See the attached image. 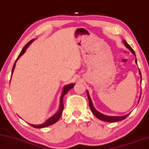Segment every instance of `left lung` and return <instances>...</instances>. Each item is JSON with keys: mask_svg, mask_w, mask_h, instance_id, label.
Instances as JSON below:
<instances>
[{"mask_svg": "<svg viewBox=\"0 0 149 149\" xmlns=\"http://www.w3.org/2000/svg\"><path fill=\"white\" fill-rule=\"evenodd\" d=\"M124 43L125 46L127 47V48L132 52V53L135 56V52L134 51V49L132 48V47L130 46L129 44L126 42V40H124ZM135 63H137V59H135ZM139 74L141 76V71H140L139 69ZM141 95H140V97L139 99V100H138V102H139V100H140V98H141ZM87 95H88V100H89V105H90V108L91 109V111H92L93 114H94V115L96 117H97L98 119L101 120H103V121H105V122H115L122 120L125 119L126 118V117L128 116V115L130 114H126V115L122 116H111L105 115V114L100 113V112L97 111L94 108V107H93V105L92 100H91V98L90 97L89 93H88V91H87Z\"/></svg>", "mask_w": 149, "mask_h": 149, "instance_id": "1", "label": "left lung"}]
</instances>
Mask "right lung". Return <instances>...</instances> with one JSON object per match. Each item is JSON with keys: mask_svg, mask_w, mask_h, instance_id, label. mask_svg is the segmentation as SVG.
Returning a JSON list of instances; mask_svg holds the SVG:
<instances>
[{"mask_svg": "<svg viewBox=\"0 0 149 149\" xmlns=\"http://www.w3.org/2000/svg\"><path fill=\"white\" fill-rule=\"evenodd\" d=\"M33 40H34V39H33V40H31V41L29 42L27 44H26V45L24 47H23V48L22 49V52H20L19 55V56H18L17 58L16 59V61H15V63L14 65V66H13L12 70V74L13 72H14V68H15V63H16L17 60L19 59V57L22 56L23 54L25 53L26 49L28 48L29 46L30 45L31 43L32 42ZM74 84H70L65 86L64 87L61 96V98H60V105H59V110H58V111H57L56 114H54L53 116H52L51 118H49V119L47 120L45 122H44L43 124H40V125H33V124H29L31 126H33V127H35V128H42V127H45L50 126V125H52V124H54L56 123V122H57V121H58V120L59 119V118L61 116L62 113H63V108H64L63 102V98L64 96L66 95V93L68 92H69V90H71L72 88L74 87Z\"/></svg>", "mask_w": 149, "mask_h": 149, "instance_id": "obj_1", "label": "right lung"}]
</instances>
